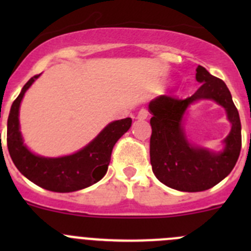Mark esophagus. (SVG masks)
I'll use <instances>...</instances> for the list:
<instances>
[{
  "mask_svg": "<svg viewBox=\"0 0 251 251\" xmlns=\"http://www.w3.org/2000/svg\"><path fill=\"white\" fill-rule=\"evenodd\" d=\"M147 118H148V110L142 108V109H140V111H138L137 119H140V120H144V119Z\"/></svg>",
  "mask_w": 251,
  "mask_h": 251,
  "instance_id": "1",
  "label": "esophagus"
}]
</instances>
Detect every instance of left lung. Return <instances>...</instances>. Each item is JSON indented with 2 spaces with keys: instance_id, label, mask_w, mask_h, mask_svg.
<instances>
[{
  "instance_id": "obj_1",
  "label": "left lung",
  "mask_w": 251,
  "mask_h": 251,
  "mask_svg": "<svg viewBox=\"0 0 251 251\" xmlns=\"http://www.w3.org/2000/svg\"><path fill=\"white\" fill-rule=\"evenodd\" d=\"M196 78L201 83L194 95L184 100L164 95L149 103L151 164L156 178L170 188L201 192L216 186L233 170L242 148V125L226 83L199 65ZM198 99H214L227 111L232 130L225 140L226 148L215 154L192 147L185 140L180 120L189 104Z\"/></svg>"
}]
</instances>
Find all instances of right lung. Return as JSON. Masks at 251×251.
Masks as SVG:
<instances>
[{"instance_id": "obj_1", "label": "right lung", "mask_w": 251, "mask_h": 251, "mask_svg": "<svg viewBox=\"0 0 251 251\" xmlns=\"http://www.w3.org/2000/svg\"><path fill=\"white\" fill-rule=\"evenodd\" d=\"M35 75L23 87L11 108L7 121V147L14 165L27 179L52 192L67 193L90 187L107 174L113 147L130 128L131 118L109 124L88 146L73 155L42 158L23 144L19 131V107L25 91L39 77Z\"/></svg>"}]
</instances>
